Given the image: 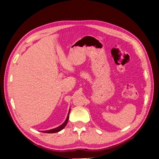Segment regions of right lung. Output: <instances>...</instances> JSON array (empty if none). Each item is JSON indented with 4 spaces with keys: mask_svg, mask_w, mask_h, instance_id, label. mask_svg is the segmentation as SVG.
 Segmentation results:
<instances>
[{
    "mask_svg": "<svg viewBox=\"0 0 159 159\" xmlns=\"http://www.w3.org/2000/svg\"><path fill=\"white\" fill-rule=\"evenodd\" d=\"M70 112V109L69 110V113H68V116H67V118H66V121H64V123H62L60 126L57 127H56V128H55V129H50V130H48V131H42V132H44V133H55L60 131L61 130H62V129H63L66 127L67 123H68V119H69Z\"/></svg>",
    "mask_w": 159,
    "mask_h": 159,
    "instance_id": "1",
    "label": "right lung"
}]
</instances>
